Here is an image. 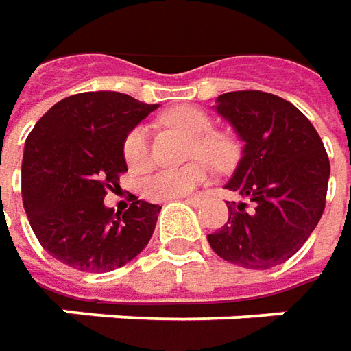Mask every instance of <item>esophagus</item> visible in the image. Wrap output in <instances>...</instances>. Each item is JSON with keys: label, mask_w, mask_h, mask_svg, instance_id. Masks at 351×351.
Masks as SVG:
<instances>
[{"label": "esophagus", "mask_w": 351, "mask_h": 351, "mask_svg": "<svg viewBox=\"0 0 351 351\" xmlns=\"http://www.w3.org/2000/svg\"><path fill=\"white\" fill-rule=\"evenodd\" d=\"M204 199H206V196H202V194H196V196H186V198H184V202L192 204V206H199V204H202Z\"/></svg>", "instance_id": "esophagus-1"}]
</instances>
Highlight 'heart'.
<instances>
[{
    "mask_svg": "<svg viewBox=\"0 0 351 351\" xmlns=\"http://www.w3.org/2000/svg\"><path fill=\"white\" fill-rule=\"evenodd\" d=\"M161 122L192 138V143L188 147V159H206L219 169H225L235 161L237 145L233 138L223 132H215L212 116L202 108L180 104L167 110L161 116ZM122 155L130 171L138 173L149 167L152 155L147 128L136 126L128 132L122 145ZM206 161H194L180 169L155 171L141 180V194L153 202H167L186 196L210 178V165Z\"/></svg>",
    "mask_w": 351,
    "mask_h": 351,
    "instance_id": "heart-1",
    "label": "heart"
}]
</instances>
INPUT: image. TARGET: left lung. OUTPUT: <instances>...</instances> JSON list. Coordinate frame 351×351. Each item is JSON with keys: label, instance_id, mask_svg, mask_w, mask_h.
<instances>
[{"label": "left lung", "instance_id": "obj_1", "mask_svg": "<svg viewBox=\"0 0 351 351\" xmlns=\"http://www.w3.org/2000/svg\"><path fill=\"white\" fill-rule=\"evenodd\" d=\"M215 108L245 141L225 188L252 202V210L227 202L229 219L208 243L231 264L268 270L291 258L315 231L326 204L330 161L307 116L278 95L225 93Z\"/></svg>", "mask_w": 351, "mask_h": 351}]
</instances>
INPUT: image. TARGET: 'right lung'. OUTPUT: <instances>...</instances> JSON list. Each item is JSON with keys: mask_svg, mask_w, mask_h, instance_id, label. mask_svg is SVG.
Returning <instances> with one entry per match:
<instances>
[{"mask_svg": "<svg viewBox=\"0 0 351 351\" xmlns=\"http://www.w3.org/2000/svg\"><path fill=\"white\" fill-rule=\"evenodd\" d=\"M157 108L124 93H79L34 124L23 155V206L56 260L81 272H110L147 247L161 206L130 196L126 212L104 208L128 171L122 145Z\"/></svg>", "mask_w": 351, "mask_h": 351, "instance_id": "1", "label": "right lung"}]
</instances>
